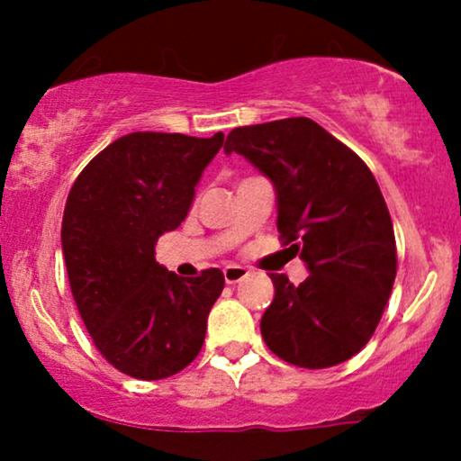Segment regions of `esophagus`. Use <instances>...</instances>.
Wrapping results in <instances>:
<instances>
[{"label":"esophagus","mask_w":461,"mask_h":461,"mask_svg":"<svg viewBox=\"0 0 461 461\" xmlns=\"http://www.w3.org/2000/svg\"><path fill=\"white\" fill-rule=\"evenodd\" d=\"M247 275H249L247 268L245 267H236V264H231V267H225L223 268V277H225L227 284L242 282V279H245Z\"/></svg>","instance_id":"34e87169"}]
</instances>
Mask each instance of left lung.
Returning <instances> with one entry per match:
<instances>
[{
    "label": "left lung",
    "instance_id": "obj_1",
    "mask_svg": "<svg viewBox=\"0 0 461 461\" xmlns=\"http://www.w3.org/2000/svg\"><path fill=\"white\" fill-rule=\"evenodd\" d=\"M225 151L245 156L275 184L279 240L310 268L299 285L271 275L264 342L301 368L347 362L373 338L396 277L394 227L377 179L305 116L231 130Z\"/></svg>",
    "mask_w": 461,
    "mask_h": 461
}]
</instances>
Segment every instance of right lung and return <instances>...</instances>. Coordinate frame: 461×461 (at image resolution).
<instances>
[{
    "label": "right lung",
    "instance_id": "obj_1",
    "mask_svg": "<svg viewBox=\"0 0 461 461\" xmlns=\"http://www.w3.org/2000/svg\"><path fill=\"white\" fill-rule=\"evenodd\" d=\"M223 139L121 136L84 167L67 197L62 253L77 312L97 351L134 379L171 377L203 347L223 273L177 277L156 262V242L186 219Z\"/></svg>",
    "mask_w": 461,
    "mask_h": 461
}]
</instances>
